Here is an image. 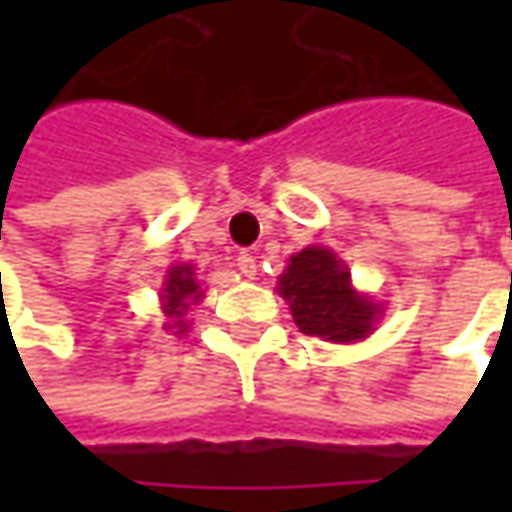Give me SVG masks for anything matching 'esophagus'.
<instances>
[{"mask_svg": "<svg viewBox=\"0 0 512 512\" xmlns=\"http://www.w3.org/2000/svg\"><path fill=\"white\" fill-rule=\"evenodd\" d=\"M236 270L245 276V279H256V273H259V265H256V259L250 256V253H239V259H236Z\"/></svg>", "mask_w": 512, "mask_h": 512, "instance_id": "1", "label": "esophagus"}]
</instances>
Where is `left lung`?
Here are the masks:
<instances>
[{"mask_svg": "<svg viewBox=\"0 0 512 512\" xmlns=\"http://www.w3.org/2000/svg\"><path fill=\"white\" fill-rule=\"evenodd\" d=\"M276 290L287 299L299 330L325 342H359L373 333L382 313V307L353 290L347 265L327 247H305L290 256Z\"/></svg>", "mask_w": 512, "mask_h": 512, "instance_id": "8db88e82", "label": "left lung"}]
</instances>
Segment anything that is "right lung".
I'll use <instances>...</instances> for the list:
<instances>
[{
  "instance_id": "add662e5",
  "label": "right lung",
  "mask_w": 512,
  "mask_h": 512,
  "mask_svg": "<svg viewBox=\"0 0 512 512\" xmlns=\"http://www.w3.org/2000/svg\"><path fill=\"white\" fill-rule=\"evenodd\" d=\"M205 293L196 282V273H193V265H173L168 270V279H165V287H162V310L168 316L165 327L168 330H176L179 336L187 330L185 313L187 307L193 302H199Z\"/></svg>"
}]
</instances>
